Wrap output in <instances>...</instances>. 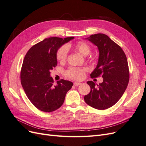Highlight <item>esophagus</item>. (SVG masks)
I'll return each mask as SVG.
<instances>
[{
    "label": "esophagus",
    "instance_id": "obj_1",
    "mask_svg": "<svg viewBox=\"0 0 146 146\" xmlns=\"http://www.w3.org/2000/svg\"><path fill=\"white\" fill-rule=\"evenodd\" d=\"M74 85L75 86H78V85H81V83H79V82H74Z\"/></svg>",
    "mask_w": 146,
    "mask_h": 146
}]
</instances>
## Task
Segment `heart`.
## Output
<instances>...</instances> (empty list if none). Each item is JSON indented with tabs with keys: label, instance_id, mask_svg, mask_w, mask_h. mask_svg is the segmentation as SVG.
<instances>
[{
	"label": "heart",
	"instance_id": "obj_1",
	"mask_svg": "<svg viewBox=\"0 0 146 146\" xmlns=\"http://www.w3.org/2000/svg\"><path fill=\"white\" fill-rule=\"evenodd\" d=\"M71 47L70 45L63 46L58 48L56 52V58L61 63H64L67 60L68 54V48ZM73 49L78 52L83 56H86L90 54L91 47L88 44L84 41H79L72 46ZM91 59H94L92 58ZM85 68H70L66 72L67 76L74 80H82L85 76Z\"/></svg>",
	"mask_w": 146,
	"mask_h": 146
}]
</instances>
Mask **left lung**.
Segmentation results:
<instances>
[{
    "mask_svg": "<svg viewBox=\"0 0 146 146\" xmlns=\"http://www.w3.org/2000/svg\"><path fill=\"white\" fill-rule=\"evenodd\" d=\"M98 48L99 56L91 78L103 77L102 83H87L91 91L84 97L85 102L92 108L105 110L112 107L121 99L129 82V70L127 57L122 48L103 33L92 35L85 38Z\"/></svg>",
    "mask_w": 146,
    "mask_h": 146,
    "instance_id": "obj_1",
    "label": "left lung"
}]
</instances>
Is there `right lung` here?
I'll return each instance as SVG.
<instances>
[{"mask_svg":"<svg viewBox=\"0 0 146 146\" xmlns=\"http://www.w3.org/2000/svg\"><path fill=\"white\" fill-rule=\"evenodd\" d=\"M74 37H51L31 47L26 54L21 72V82L27 98L41 111L52 112L63 105L73 83L65 80L53 85L50 70L57 65L56 52Z\"/></svg>","mask_w":146,"mask_h":146,"instance_id":"1","label":"right lung"}]
</instances>
